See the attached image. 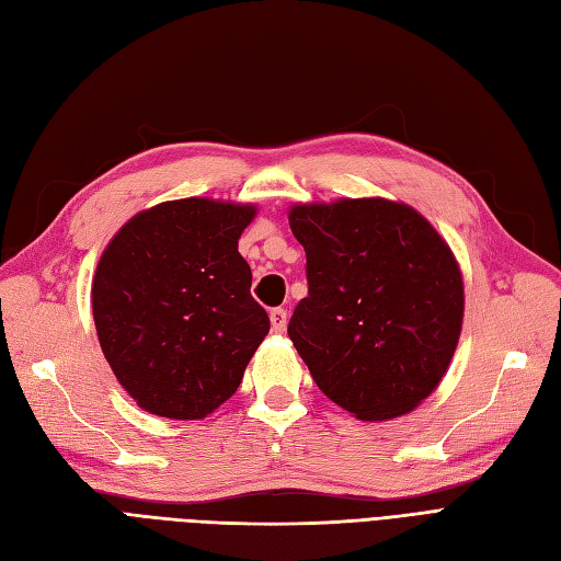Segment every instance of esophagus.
<instances>
[{"instance_id":"esophagus-1","label":"esophagus","mask_w":561,"mask_h":561,"mask_svg":"<svg viewBox=\"0 0 561 561\" xmlns=\"http://www.w3.org/2000/svg\"><path fill=\"white\" fill-rule=\"evenodd\" d=\"M268 318H271V330L274 332H283L287 328V311L283 307L271 309Z\"/></svg>"}]
</instances>
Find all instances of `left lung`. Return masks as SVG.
Here are the masks:
<instances>
[{"mask_svg":"<svg viewBox=\"0 0 561 561\" xmlns=\"http://www.w3.org/2000/svg\"><path fill=\"white\" fill-rule=\"evenodd\" d=\"M309 295L290 334L313 381L363 421L412 412L449 367L463 280L449 245L404 203L344 198L290 210Z\"/></svg>","mask_w":561,"mask_h":561,"instance_id":"1","label":"left lung"}]
</instances>
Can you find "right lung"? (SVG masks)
Here are the masks:
<instances>
[{
	"instance_id": "obj_1",
	"label": "right lung",
	"mask_w": 561,
	"mask_h": 561,
	"mask_svg": "<svg viewBox=\"0 0 561 561\" xmlns=\"http://www.w3.org/2000/svg\"><path fill=\"white\" fill-rule=\"evenodd\" d=\"M254 213L210 198L165 201L135 215L100 257V348L142 410L203 419L241 386L271 325L239 252Z\"/></svg>"
}]
</instances>
